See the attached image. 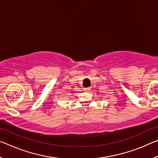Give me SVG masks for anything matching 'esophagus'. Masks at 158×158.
<instances>
[{
  "mask_svg": "<svg viewBox=\"0 0 158 158\" xmlns=\"http://www.w3.org/2000/svg\"><path fill=\"white\" fill-rule=\"evenodd\" d=\"M90 90V88H84V90H85V91H88V90Z\"/></svg>",
  "mask_w": 158,
  "mask_h": 158,
  "instance_id": "obj_1",
  "label": "esophagus"
}]
</instances>
